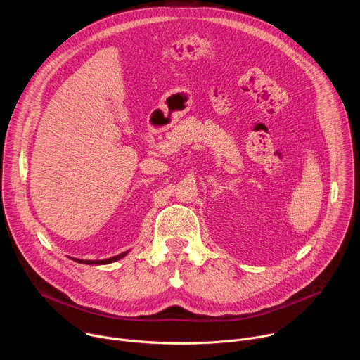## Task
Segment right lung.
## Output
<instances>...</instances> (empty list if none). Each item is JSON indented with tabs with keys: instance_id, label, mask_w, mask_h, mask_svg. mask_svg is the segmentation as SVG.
Segmentation results:
<instances>
[{
	"instance_id": "right-lung-1",
	"label": "right lung",
	"mask_w": 360,
	"mask_h": 360,
	"mask_svg": "<svg viewBox=\"0 0 360 360\" xmlns=\"http://www.w3.org/2000/svg\"><path fill=\"white\" fill-rule=\"evenodd\" d=\"M127 253H128V252H124V253H121V255H118V256H114V258L102 259V261H82V259H74V261H77V262H79V264H86V265H107V264H111V262H115V261L124 258V256H125Z\"/></svg>"
}]
</instances>
